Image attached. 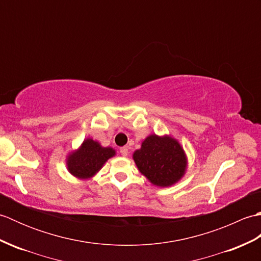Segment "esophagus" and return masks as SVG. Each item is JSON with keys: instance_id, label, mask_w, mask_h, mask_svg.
<instances>
[{"instance_id": "1", "label": "esophagus", "mask_w": 261, "mask_h": 261, "mask_svg": "<svg viewBox=\"0 0 261 261\" xmlns=\"http://www.w3.org/2000/svg\"><path fill=\"white\" fill-rule=\"evenodd\" d=\"M120 153L122 154V156L123 157H126L127 156V147H122V148H120Z\"/></svg>"}]
</instances>
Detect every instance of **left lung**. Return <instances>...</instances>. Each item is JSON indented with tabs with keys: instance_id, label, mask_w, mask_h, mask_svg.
Here are the masks:
<instances>
[{
	"instance_id": "obj_1",
	"label": "left lung",
	"mask_w": 261,
	"mask_h": 261,
	"mask_svg": "<svg viewBox=\"0 0 261 261\" xmlns=\"http://www.w3.org/2000/svg\"><path fill=\"white\" fill-rule=\"evenodd\" d=\"M138 169L153 185L167 187L178 181L185 174L186 156L174 138L151 135L134 153Z\"/></svg>"
}]
</instances>
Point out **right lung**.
<instances>
[{
    "mask_svg": "<svg viewBox=\"0 0 261 261\" xmlns=\"http://www.w3.org/2000/svg\"><path fill=\"white\" fill-rule=\"evenodd\" d=\"M114 154V149L104 148L97 141L86 139L79 150L71 152L68 156L67 168L69 173L77 178H91Z\"/></svg>",
    "mask_w": 261,
    "mask_h": 261,
    "instance_id": "add662e5",
    "label": "right lung"
}]
</instances>
